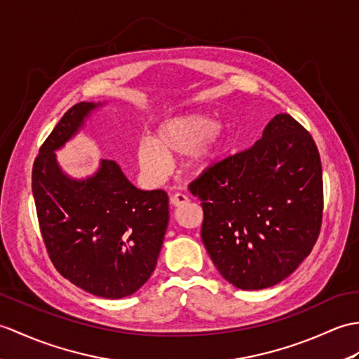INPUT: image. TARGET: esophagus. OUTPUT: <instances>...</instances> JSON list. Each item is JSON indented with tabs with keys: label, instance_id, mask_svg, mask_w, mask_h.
<instances>
[{
	"label": "esophagus",
	"instance_id": "34e87169",
	"mask_svg": "<svg viewBox=\"0 0 359 359\" xmlns=\"http://www.w3.org/2000/svg\"><path fill=\"white\" fill-rule=\"evenodd\" d=\"M170 202H171L174 206H182V205L188 203V202H189V198H188V196H185V194L177 193V194H172V196H171Z\"/></svg>",
	"mask_w": 359,
	"mask_h": 359
}]
</instances>
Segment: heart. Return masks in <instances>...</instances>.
Here are the masks:
<instances>
[{
  "mask_svg": "<svg viewBox=\"0 0 359 359\" xmlns=\"http://www.w3.org/2000/svg\"><path fill=\"white\" fill-rule=\"evenodd\" d=\"M194 153L191 170L203 172L220 159L223 153L222 131L210 116L187 114L162 122L153 139L137 144V162L148 176L162 177L168 170V157Z\"/></svg>",
  "mask_w": 359,
  "mask_h": 359,
  "instance_id": "heart-1",
  "label": "heart"
}]
</instances>
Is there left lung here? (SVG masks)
I'll use <instances>...</instances> for the list:
<instances>
[{
    "label": "left lung",
    "mask_w": 359,
    "mask_h": 359,
    "mask_svg": "<svg viewBox=\"0 0 359 359\" xmlns=\"http://www.w3.org/2000/svg\"><path fill=\"white\" fill-rule=\"evenodd\" d=\"M203 210L202 241L243 290L271 287L311 254L323 220V170L312 136L280 113L255 144L189 183Z\"/></svg>",
    "instance_id": "left-lung-1"
}]
</instances>
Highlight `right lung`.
Instances as JSON below:
<instances>
[{"instance_id": "1", "label": "right lung", "mask_w": 359, "mask_h": 359, "mask_svg": "<svg viewBox=\"0 0 359 359\" xmlns=\"http://www.w3.org/2000/svg\"><path fill=\"white\" fill-rule=\"evenodd\" d=\"M101 104L79 102L39 148L32 170L41 236L56 271L86 292L108 299L135 294L151 277L168 226V194L137 189L114 161L87 179H72L56 149Z\"/></svg>"}]
</instances>
